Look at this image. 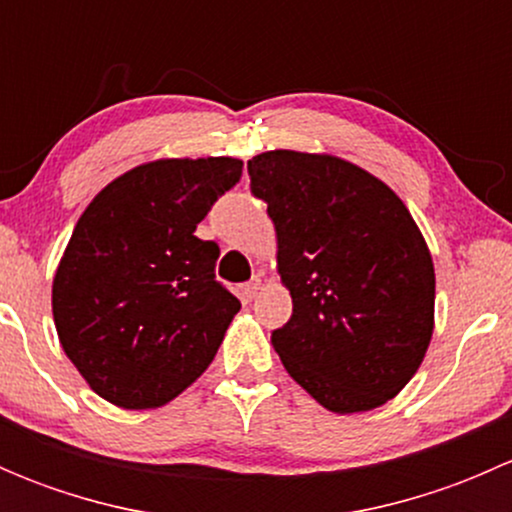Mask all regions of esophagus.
<instances>
[{
    "mask_svg": "<svg viewBox=\"0 0 512 512\" xmlns=\"http://www.w3.org/2000/svg\"><path fill=\"white\" fill-rule=\"evenodd\" d=\"M260 289H262V280H260V277H255V280H250V282H245V285H242V297L255 299Z\"/></svg>",
    "mask_w": 512,
    "mask_h": 512,
    "instance_id": "esophagus-1",
    "label": "esophagus"
}]
</instances>
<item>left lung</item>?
<instances>
[{
    "instance_id": "8db88e82",
    "label": "left lung",
    "mask_w": 512,
    "mask_h": 512,
    "mask_svg": "<svg viewBox=\"0 0 512 512\" xmlns=\"http://www.w3.org/2000/svg\"><path fill=\"white\" fill-rule=\"evenodd\" d=\"M277 230L292 317L272 347L334 414L394 399L433 334L436 275L399 195L342 158L270 151L247 160Z\"/></svg>"
}]
</instances>
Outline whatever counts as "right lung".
Masks as SVG:
<instances>
[{
  "label": "right lung",
  "mask_w": 512,
  "mask_h": 512,
  "mask_svg": "<svg viewBox=\"0 0 512 512\" xmlns=\"http://www.w3.org/2000/svg\"><path fill=\"white\" fill-rule=\"evenodd\" d=\"M242 160H156L108 183L74 227L51 292L56 332L91 389L156 409L210 366L240 302L215 280L220 247L195 227Z\"/></svg>",
  "instance_id": "1"
}]
</instances>
